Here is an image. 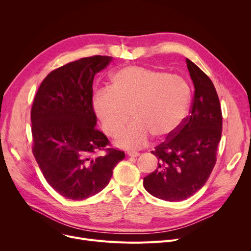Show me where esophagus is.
Listing matches in <instances>:
<instances>
[{
  "instance_id": "obj_1",
  "label": "esophagus",
  "mask_w": 251,
  "mask_h": 251,
  "mask_svg": "<svg viewBox=\"0 0 251 251\" xmlns=\"http://www.w3.org/2000/svg\"><path fill=\"white\" fill-rule=\"evenodd\" d=\"M127 154H128L129 156H133V157H135V156H138V155H139V152H137V151H127Z\"/></svg>"
}]
</instances>
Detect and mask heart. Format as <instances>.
I'll use <instances>...</instances> for the list:
<instances>
[{"mask_svg":"<svg viewBox=\"0 0 251 251\" xmlns=\"http://www.w3.org/2000/svg\"><path fill=\"white\" fill-rule=\"evenodd\" d=\"M191 100L185 79L143 66L129 65L111 76V88L96 92L92 108L103 132L116 136L117 144L139 149L152 135L164 139L172 135L185 119Z\"/></svg>","mask_w":251,"mask_h":251,"instance_id":"heart-1","label":"heart"}]
</instances>
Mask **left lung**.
<instances>
[{"label":"left lung","instance_id":"obj_1","mask_svg":"<svg viewBox=\"0 0 251 251\" xmlns=\"http://www.w3.org/2000/svg\"><path fill=\"white\" fill-rule=\"evenodd\" d=\"M186 63L195 88L189 115L151 151L159 164L143 178L146 190L167 201L186 200L204 185L216 165L222 136V110L214 83L192 61Z\"/></svg>","mask_w":251,"mask_h":251}]
</instances>
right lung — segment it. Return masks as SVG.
Segmentation results:
<instances>
[{"instance_id":"obj_1","label":"right lung","mask_w":251,"mask_h":251,"mask_svg":"<svg viewBox=\"0 0 251 251\" xmlns=\"http://www.w3.org/2000/svg\"><path fill=\"white\" fill-rule=\"evenodd\" d=\"M111 60L92 56L66 64L44 79L34 97L32 153L47 182L68 200L82 201L102 190L125 157L96 128L92 108L95 75ZM102 150L106 154L99 156Z\"/></svg>"}]
</instances>
